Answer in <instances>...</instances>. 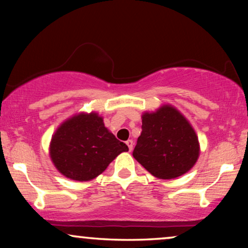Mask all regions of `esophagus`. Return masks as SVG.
Returning a JSON list of instances; mask_svg holds the SVG:
<instances>
[{
  "label": "esophagus",
  "mask_w": 248,
  "mask_h": 248,
  "mask_svg": "<svg viewBox=\"0 0 248 248\" xmlns=\"http://www.w3.org/2000/svg\"><path fill=\"white\" fill-rule=\"evenodd\" d=\"M126 144H127V147H128V150H130V151L133 150V145H134L133 140H127L126 141Z\"/></svg>",
  "instance_id": "34e87169"
}]
</instances>
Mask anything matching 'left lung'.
I'll return each instance as SVG.
<instances>
[{
  "label": "left lung",
  "mask_w": 248,
  "mask_h": 248,
  "mask_svg": "<svg viewBox=\"0 0 248 248\" xmlns=\"http://www.w3.org/2000/svg\"><path fill=\"white\" fill-rule=\"evenodd\" d=\"M200 155L189 122L170 105L142 115V132L133 157L155 177L172 179L187 172Z\"/></svg>",
  "instance_id": "left-lung-1"
}]
</instances>
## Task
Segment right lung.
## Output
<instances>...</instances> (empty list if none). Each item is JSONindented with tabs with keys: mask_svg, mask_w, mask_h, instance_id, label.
Here are the masks:
<instances>
[{
	"mask_svg": "<svg viewBox=\"0 0 248 248\" xmlns=\"http://www.w3.org/2000/svg\"><path fill=\"white\" fill-rule=\"evenodd\" d=\"M128 151L105 127L97 113H80L63 122L53 134L49 155L61 174L87 182L100 175L122 152Z\"/></svg>",
	"mask_w": 248,
	"mask_h": 248,
	"instance_id": "obj_1",
	"label": "right lung"
}]
</instances>
